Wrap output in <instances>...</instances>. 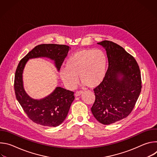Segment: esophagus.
Here are the masks:
<instances>
[{"instance_id": "34e87169", "label": "esophagus", "mask_w": 157, "mask_h": 157, "mask_svg": "<svg viewBox=\"0 0 157 157\" xmlns=\"http://www.w3.org/2000/svg\"><path fill=\"white\" fill-rule=\"evenodd\" d=\"M82 93H83V91H78L76 92L75 96H79L81 95Z\"/></svg>"}]
</instances>
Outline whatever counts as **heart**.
Here are the masks:
<instances>
[{"label": "heart", "mask_w": 157, "mask_h": 157, "mask_svg": "<svg viewBox=\"0 0 157 157\" xmlns=\"http://www.w3.org/2000/svg\"><path fill=\"white\" fill-rule=\"evenodd\" d=\"M107 60L100 50L83 49L75 52L66 61V68L61 69L60 76L65 84L72 88L81 81L89 87L99 85L104 79Z\"/></svg>", "instance_id": "b5f03b06"}]
</instances>
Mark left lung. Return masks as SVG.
<instances>
[{"instance_id": "1", "label": "left lung", "mask_w": 157, "mask_h": 157, "mask_svg": "<svg viewBox=\"0 0 157 157\" xmlns=\"http://www.w3.org/2000/svg\"><path fill=\"white\" fill-rule=\"evenodd\" d=\"M98 44L106 50L109 67L102 82L94 89L91 111L97 121L109 125L132 113L141 92V73L136 59L119 44L108 40Z\"/></svg>"}]
</instances>
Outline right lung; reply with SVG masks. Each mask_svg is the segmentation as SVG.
<instances>
[{"label": "right lung", "mask_w": 157, "mask_h": 157, "mask_svg": "<svg viewBox=\"0 0 157 157\" xmlns=\"http://www.w3.org/2000/svg\"><path fill=\"white\" fill-rule=\"evenodd\" d=\"M70 47L65 44H41L36 46L22 58L15 71L14 91L16 98L28 117L33 122L46 127H56L66 119L75 99L74 92L57 87L48 97L41 100L30 98L25 92L22 73L30 58L48 57L55 61L59 71Z\"/></svg>", "instance_id": "obj_1"}]
</instances>
